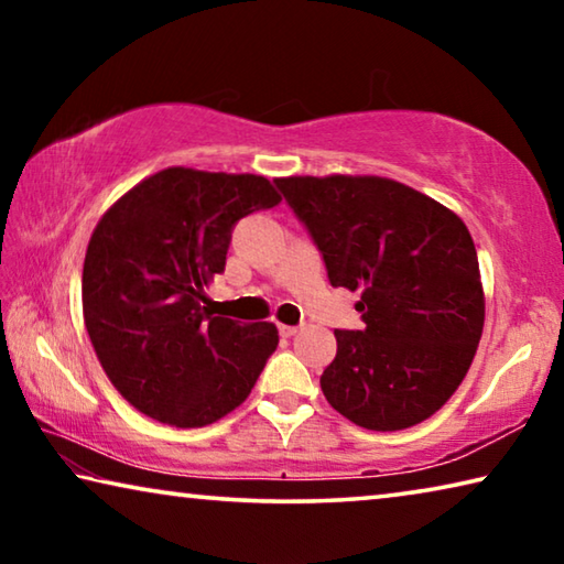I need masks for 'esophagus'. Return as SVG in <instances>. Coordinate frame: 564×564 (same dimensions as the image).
Masks as SVG:
<instances>
[{"label": "esophagus", "mask_w": 564, "mask_h": 564, "mask_svg": "<svg viewBox=\"0 0 564 564\" xmlns=\"http://www.w3.org/2000/svg\"><path fill=\"white\" fill-rule=\"evenodd\" d=\"M279 333H281L283 338H291V336H295V333H299V326H283V323H281Z\"/></svg>", "instance_id": "34e87169"}]
</instances>
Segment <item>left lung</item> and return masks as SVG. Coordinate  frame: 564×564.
<instances>
[{
  "mask_svg": "<svg viewBox=\"0 0 564 564\" xmlns=\"http://www.w3.org/2000/svg\"><path fill=\"white\" fill-rule=\"evenodd\" d=\"M330 285L360 291L362 330H336L321 390L343 417L393 433L437 413L463 383L485 323L473 236L435 198L383 176L275 178Z\"/></svg>",
  "mask_w": 564,
  "mask_h": 564,
  "instance_id": "left-lung-1",
  "label": "left lung"
}]
</instances>
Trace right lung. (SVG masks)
<instances>
[{
	"label": "right lung",
	"instance_id": "1",
	"mask_svg": "<svg viewBox=\"0 0 564 564\" xmlns=\"http://www.w3.org/2000/svg\"><path fill=\"white\" fill-rule=\"evenodd\" d=\"M275 204L265 176L171 166L99 218L82 273L84 326L139 413L204 427L251 393L279 328L214 316L204 289L224 271L238 218Z\"/></svg>",
	"mask_w": 564,
	"mask_h": 564
}]
</instances>
